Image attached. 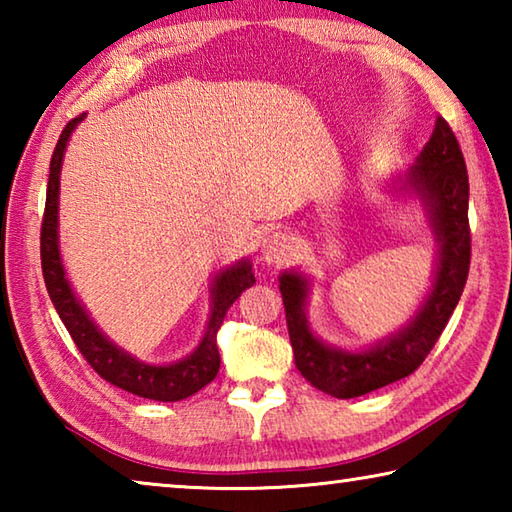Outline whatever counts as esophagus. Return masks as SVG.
<instances>
[{
  "mask_svg": "<svg viewBox=\"0 0 512 512\" xmlns=\"http://www.w3.org/2000/svg\"><path fill=\"white\" fill-rule=\"evenodd\" d=\"M293 237L289 232H273L262 239V246H259V257L264 259L266 264H282L287 262L293 253Z\"/></svg>",
  "mask_w": 512,
  "mask_h": 512,
  "instance_id": "1",
  "label": "esophagus"
}]
</instances>
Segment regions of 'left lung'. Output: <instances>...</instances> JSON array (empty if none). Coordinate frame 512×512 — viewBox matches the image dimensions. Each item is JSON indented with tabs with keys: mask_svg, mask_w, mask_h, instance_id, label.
<instances>
[{
	"mask_svg": "<svg viewBox=\"0 0 512 512\" xmlns=\"http://www.w3.org/2000/svg\"><path fill=\"white\" fill-rule=\"evenodd\" d=\"M386 192L397 201L418 203L436 241L429 289L400 329L354 350L327 343L307 316L311 275L289 268L277 277L296 368L311 386L339 400H352L409 377L443 334L470 271V183L461 146L443 117L436 119L431 140L411 167L393 171L386 180Z\"/></svg>",
	"mask_w": 512,
	"mask_h": 512,
	"instance_id": "8db88e82",
	"label": "left lung"
}]
</instances>
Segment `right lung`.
Wrapping results in <instances>:
<instances>
[{
	"label": "right lung",
	"mask_w": 512,
	"mask_h": 512,
	"mask_svg": "<svg viewBox=\"0 0 512 512\" xmlns=\"http://www.w3.org/2000/svg\"><path fill=\"white\" fill-rule=\"evenodd\" d=\"M85 115L76 117L60 133L58 144L51 155L49 164V183H47V205L45 219H42V237H40V255H42V275L54 302L60 320H63L67 332L72 334L76 348L88 359L90 366L99 375L115 384L117 388L133 393L137 397L155 402H180L185 397L201 391L216 377L221 366L219 348H216V332L223 325L225 311L230 309L241 291L255 284V273L250 259L244 257L239 262L219 268L210 282V316L203 329L201 341L196 348L183 359L171 363H149L137 359L115 341H110L94 323L90 311L76 296L69 282L63 253H60V235H58V205H60V169H63L65 151L69 137L76 131Z\"/></svg>",
	"instance_id": "right-lung-1"
}]
</instances>
